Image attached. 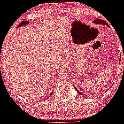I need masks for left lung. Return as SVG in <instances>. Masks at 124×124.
Returning <instances> with one entry per match:
<instances>
[{"mask_svg":"<svg viewBox=\"0 0 124 124\" xmlns=\"http://www.w3.org/2000/svg\"><path fill=\"white\" fill-rule=\"evenodd\" d=\"M93 23L95 24H104V25H106L107 26H108V27H109V25L107 23H106L105 21L102 20H100V19H96V20H93ZM76 91H77V92L78 93V94L81 95H85V94H83V93H81L80 92H79V91H78V90H77V89L76 88Z\"/></svg>","mask_w":124,"mask_h":124,"instance_id":"8db88e82","label":"left lung"}]
</instances>
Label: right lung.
<instances>
[{"label": "right lung", "mask_w": 124, "mask_h": 124, "mask_svg": "<svg viewBox=\"0 0 124 124\" xmlns=\"http://www.w3.org/2000/svg\"><path fill=\"white\" fill-rule=\"evenodd\" d=\"M28 23H29L28 21H23V22H21V23H20L19 24H18V26H17V28H18V27H21V26H23V25H26V24H28ZM50 95V97H51V95Z\"/></svg>", "instance_id": "right-lung-1"}]
</instances>
